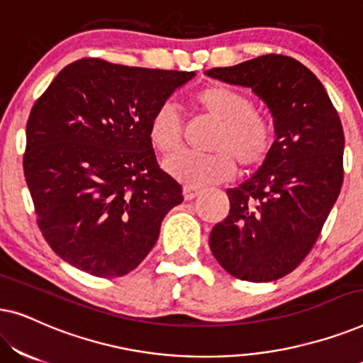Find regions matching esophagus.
Instances as JSON below:
<instances>
[{
  "label": "esophagus",
  "instance_id": "34e87169",
  "mask_svg": "<svg viewBox=\"0 0 363 363\" xmlns=\"http://www.w3.org/2000/svg\"><path fill=\"white\" fill-rule=\"evenodd\" d=\"M198 195H200V190H198V188H193V186H185V188H183V198H185L186 201L195 200Z\"/></svg>",
  "mask_w": 363,
  "mask_h": 363
}]
</instances>
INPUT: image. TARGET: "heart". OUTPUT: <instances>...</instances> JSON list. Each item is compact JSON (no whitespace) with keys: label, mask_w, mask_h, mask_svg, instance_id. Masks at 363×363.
<instances>
[{"label":"heart","mask_w":363,"mask_h":363,"mask_svg":"<svg viewBox=\"0 0 363 363\" xmlns=\"http://www.w3.org/2000/svg\"><path fill=\"white\" fill-rule=\"evenodd\" d=\"M193 102L220 123L210 145L215 152L172 155L163 163L168 175L186 186H206L235 175V157L242 168H255L266 160L274 132L264 117L257 116L250 97L225 86H210L196 92ZM148 137L153 148L163 155L182 147L183 123L175 104L167 101L155 108L148 123Z\"/></svg>","instance_id":"b5f03b06"}]
</instances>
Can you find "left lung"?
Segmentation results:
<instances>
[{
  "mask_svg": "<svg viewBox=\"0 0 363 363\" xmlns=\"http://www.w3.org/2000/svg\"><path fill=\"white\" fill-rule=\"evenodd\" d=\"M205 74L250 87L274 125L259 170L226 191L230 215L211 230L210 250L238 279L276 281L309 255L340 193L345 140L339 113L319 79L281 54Z\"/></svg>",
  "mask_w": 363,
  "mask_h": 363,
  "instance_id": "1",
  "label": "left lung"
}]
</instances>
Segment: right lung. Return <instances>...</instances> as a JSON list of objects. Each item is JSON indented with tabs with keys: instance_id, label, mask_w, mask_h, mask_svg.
I'll use <instances>...</instances> for the list:
<instances>
[{
	"instance_id": "obj_1",
	"label": "right lung",
	"mask_w": 363,
	"mask_h": 363,
	"mask_svg": "<svg viewBox=\"0 0 363 363\" xmlns=\"http://www.w3.org/2000/svg\"><path fill=\"white\" fill-rule=\"evenodd\" d=\"M195 76L86 57L64 67L34 104L24 177L39 230L61 259L117 277L152 251L183 195L158 168L148 123Z\"/></svg>"
}]
</instances>
